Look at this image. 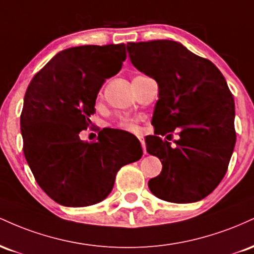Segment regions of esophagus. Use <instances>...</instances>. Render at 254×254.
<instances>
[{
  "label": "esophagus",
  "mask_w": 254,
  "mask_h": 254,
  "mask_svg": "<svg viewBox=\"0 0 254 254\" xmlns=\"http://www.w3.org/2000/svg\"><path fill=\"white\" fill-rule=\"evenodd\" d=\"M138 139H139V142H141L142 149H143V154H147V150H145V142H144L143 136H138Z\"/></svg>",
  "instance_id": "esophagus-1"
}]
</instances>
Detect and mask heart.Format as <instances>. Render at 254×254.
<instances>
[{
    "label": "heart",
    "mask_w": 254,
    "mask_h": 254,
    "mask_svg": "<svg viewBox=\"0 0 254 254\" xmlns=\"http://www.w3.org/2000/svg\"><path fill=\"white\" fill-rule=\"evenodd\" d=\"M113 127H115V129L124 130L127 131V132H138L139 131V124L136 119H121V121L117 122Z\"/></svg>",
    "instance_id": "b5f03b06"
}]
</instances>
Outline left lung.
<instances>
[{
    "instance_id": "left-lung-1",
    "label": "left lung",
    "mask_w": 254,
    "mask_h": 254,
    "mask_svg": "<svg viewBox=\"0 0 254 254\" xmlns=\"http://www.w3.org/2000/svg\"><path fill=\"white\" fill-rule=\"evenodd\" d=\"M135 68L159 84V100L147 151L162 164L149 180L154 196L172 203H192L210 194L223 179L234 150V99L217 66L172 40L127 43Z\"/></svg>"
}]
</instances>
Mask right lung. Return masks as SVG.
Instances as JSON below:
<instances>
[{"instance_id":"obj_1","label":"right lung","mask_w":254,"mask_h":254,"mask_svg":"<svg viewBox=\"0 0 254 254\" xmlns=\"http://www.w3.org/2000/svg\"><path fill=\"white\" fill-rule=\"evenodd\" d=\"M125 58L124 44L66 49L28 84L20 116L24 154L38 185L58 204L101 202L121 167L141 159L142 148L117 147L105 129L95 142L80 138L101 86L121 70Z\"/></svg>"}]
</instances>
